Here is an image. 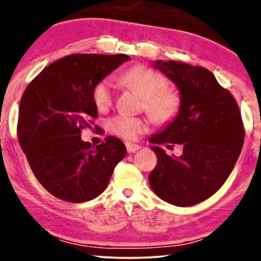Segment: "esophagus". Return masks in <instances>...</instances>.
<instances>
[{
    "mask_svg": "<svg viewBox=\"0 0 261 261\" xmlns=\"http://www.w3.org/2000/svg\"><path fill=\"white\" fill-rule=\"evenodd\" d=\"M126 148L128 153H134L139 151L141 148V146H139L137 144H132V142H126Z\"/></svg>",
    "mask_w": 261,
    "mask_h": 261,
    "instance_id": "esophagus-1",
    "label": "esophagus"
}]
</instances>
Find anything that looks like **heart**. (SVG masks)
<instances>
[{"mask_svg": "<svg viewBox=\"0 0 261 261\" xmlns=\"http://www.w3.org/2000/svg\"><path fill=\"white\" fill-rule=\"evenodd\" d=\"M121 82L144 99V109L159 124L172 122L181 109V96L174 88L167 87L165 76L146 65L130 67L121 74ZM96 108L105 112L113 105L114 87L109 80H102L92 89ZM109 130L123 139H135L148 130L147 120L117 115L108 121Z\"/></svg>", "mask_w": 261, "mask_h": 261, "instance_id": "obj_1", "label": "heart"}]
</instances>
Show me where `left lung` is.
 <instances>
[{
  "label": "left lung",
  "mask_w": 261,
  "mask_h": 261,
  "mask_svg": "<svg viewBox=\"0 0 261 261\" xmlns=\"http://www.w3.org/2000/svg\"><path fill=\"white\" fill-rule=\"evenodd\" d=\"M153 66L179 89L181 109L149 141L181 145L183 154L173 158L153 146L158 162L149 185L163 201L195 205L215 194L234 169L245 139L240 109L230 91L204 67L173 60H158Z\"/></svg>",
  "instance_id": "1"
}]
</instances>
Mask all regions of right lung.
<instances>
[{
	"label": "right lung",
	"mask_w": 261,
	"mask_h": 261,
	"mask_svg": "<svg viewBox=\"0 0 261 261\" xmlns=\"http://www.w3.org/2000/svg\"><path fill=\"white\" fill-rule=\"evenodd\" d=\"M129 59L126 55L66 56L46 66L24 90L17 138L35 178L55 197L70 203L97 197L126 155V146L115 137L94 147L81 133L98 116L92 89Z\"/></svg>",
	"instance_id": "obj_1"
}]
</instances>
